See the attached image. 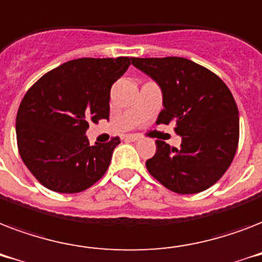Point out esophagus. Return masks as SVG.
Here are the masks:
<instances>
[{"label": "esophagus", "mask_w": 262, "mask_h": 262, "mask_svg": "<svg viewBox=\"0 0 262 262\" xmlns=\"http://www.w3.org/2000/svg\"><path fill=\"white\" fill-rule=\"evenodd\" d=\"M126 140H129V141H139L140 136L139 135H127Z\"/></svg>", "instance_id": "34e87169"}]
</instances>
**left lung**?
I'll return each mask as SVG.
<instances>
[{"instance_id": "8db88e82", "label": "left lung", "mask_w": 262, "mask_h": 262, "mask_svg": "<svg viewBox=\"0 0 262 262\" xmlns=\"http://www.w3.org/2000/svg\"><path fill=\"white\" fill-rule=\"evenodd\" d=\"M132 63L159 85L163 110L156 123L174 122L181 148L156 140L147 170L179 194L211 187L227 171L238 148L239 117L231 91L207 68L181 57L133 58Z\"/></svg>"}]
</instances>
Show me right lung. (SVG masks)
Instances as JSON below:
<instances>
[{
    "label": "right lung",
    "instance_id": "add662e5",
    "mask_svg": "<svg viewBox=\"0 0 262 262\" xmlns=\"http://www.w3.org/2000/svg\"><path fill=\"white\" fill-rule=\"evenodd\" d=\"M127 57L79 58L47 72L27 91L16 117L23 162L43 186L79 193L102 178L119 137L90 145L88 122L108 119L111 85L132 63Z\"/></svg>",
    "mask_w": 262,
    "mask_h": 262
}]
</instances>
